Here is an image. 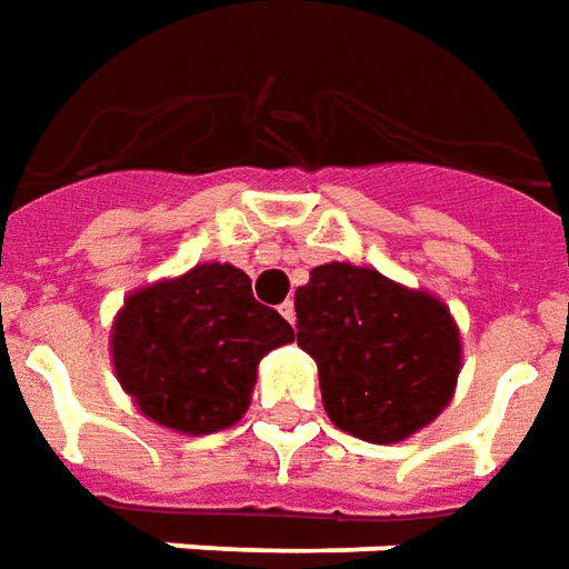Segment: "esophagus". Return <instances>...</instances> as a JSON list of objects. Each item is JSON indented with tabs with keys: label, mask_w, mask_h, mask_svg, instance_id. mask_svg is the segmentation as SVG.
I'll return each instance as SVG.
<instances>
[{
	"label": "esophagus",
	"mask_w": 569,
	"mask_h": 569,
	"mask_svg": "<svg viewBox=\"0 0 569 569\" xmlns=\"http://www.w3.org/2000/svg\"><path fill=\"white\" fill-rule=\"evenodd\" d=\"M278 312H281V316H284V319H288V322H297V309H293V300H284V303H281V307H278Z\"/></svg>",
	"instance_id": "esophagus-1"
}]
</instances>
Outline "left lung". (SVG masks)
Returning a JSON list of instances; mask_svg holds the SVG:
<instances>
[{"mask_svg":"<svg viewBox=\"0 0 569 569\" xmlns=\"http://www.w3.org/2000/svg\"><path fill=\"white\" fill-rule=\"evenodd\" d=\"M297 343L319 366L328 418L368 442L430 425L461 366L458 328L440 300L350 262L316 266L297 288Z\"/></svg>","mask_w":569,"mask_h":569,"instance_id":"1","label":"left lung"}]
</instances>
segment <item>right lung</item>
<instances>
[{
	"label": "right lung",
	"instance_id": "add662e5",
	"mask_svg": "<svg viewBox=\"0 0 569 569\" xmlns=\"http://www.w3.org/2000/svg\"><path fill=\"white\" fill-rule=\"evenodd\" d=\"M291 340V325L262 307L241 269L203 262L132 293L111 347L117 378L142 415L182 433H213L244 415L262 356Z\"/></svg>",
	"mask_w": 569,
	"mask_h": 569
}]
</instances>
